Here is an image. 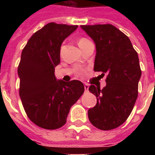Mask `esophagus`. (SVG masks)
Listing matches in <instances>:
<instances>
[{
  "instance_id": "34e87169",
  "label": "esophagus",
  "mask_w": 155,
  "mask_h": 155,
  "mask_svg": "<svg viewBox=\"0 0 155 155\" xmlns=\"http://www.w3.org/2000/svg\"><path fill=\"white\" fill-rule=\"evenodd\" d=\"M88 85L87 84H84V89H85V92H87V91H88Z\"/></svg>"
}]
</instances>
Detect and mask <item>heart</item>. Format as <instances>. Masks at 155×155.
Here are the masks:
<instances>
[{"label": "heart", "mask_w": 155, "mask_h": 155, "mask_svg": "<svg viewBox=\"0 0 155 155\" xmlns=\"http://www.w3.org/2000/svg\"><path fill=\"white\" fill-rule=\"evenodd\" d=\"M90 41L87 38H80V39L78 40V45H79V47H82L83 46H84L85 44H87Z\"/></svg>", "instance_id": "obj_1"}]
</instances>
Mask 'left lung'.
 <instances>
[{
    "mask_svg": "<svg viewBox=\"0 0 155 155\" xmlns=\"http://www.w3.org/2000/svg\"><path fill=\"white\" fill-rule=\"evenodd\" d=\"M80 27L96 44L94 71L107 74L105 87L102 89L95 85L89 87L97 102L88 109V119L100 130H113L129 117L137 98L142 75L138 55L130 38L114 25Z\"/></svg>",
    "mask_w": 155,
    "mask_h": 155,
    "instance_id": "left-lung-1",
    "label": "left lung"
}]
</instances>
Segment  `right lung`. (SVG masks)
I'll list each match as a JSON object with an SVG mask.
<instances>
[{
    "label": "right lung",
    "instance_id": "add662e5",
    "mask_svg": "<svg viewBox=\"0 0 155 155\" xmlns=\"http://www.w3.org/2000/svg\"><path fill=\"white\" fill-rule=\"evenodd\" d=\"M77 27L48 23L31 36L21 52L18 68L21 103L30 120L46 130L65 125L71 107L84 92L79 80L64 82L54 75L61 45Z\"/></svg>",
    "mask_w": 155,
    "mask_h": 155
}]
</instances>
